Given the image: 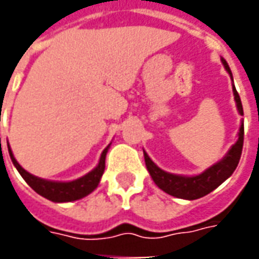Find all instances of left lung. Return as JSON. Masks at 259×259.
Segmentation results:
<instances>
[{
	"mask_svg": "<svg viewBox=\"0 0 259 259\" xmlns=\"http://www.w3.org/2000/svg\"><path fill=\"white\" fill-rule=\"evenodd\" d=\"M223 66L226 69V72L232 79V89H233L234 101H236V108L240 115H243V105L240 100L239 93L236 90L233 84V76L232 70L229 68L228 62L223 58H221ZM243 141H244V120H241L240 123L239 133H237V141L233 146L229 148V151L225 154V157L218 161L209 168H206L204 172L193 176H185V175L169 174L166 170H163L158 166L157 163L148 157V154L144 151V161L148 174L154 180V183L165 191L166 194L174 195L176 198H183V200H197L204 195L209 194L211 191L217 189L218 186H221L232 176L234 169L239 165L241 151H243Z\"/></svg>",
	"mask_w": 259,
	"mask_h": 259,
	"instance_id": "1",
	"label": "left lung"
}]
</instances>
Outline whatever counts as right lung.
<instances>
[{
	"label": "right lung",
	"mask_w": 259,
	"mask_h": 259,
	"mask_svg": "<svg viewBox=\"0 0 259 259\" xmlns=\"http://www.w3.org/2000/svg\"><path fill=\"white\" fill-rule=\"evenodd\" d=\"M109 147H111V144H108L104 148L96 168L90 170L89 174H85L84 176L79 178V179L70 180V182H55V180L37 178V176L29 174L27 170H25L20 166L19 162L16 161V158L14 157V152L11 150L9 144L8 151L15 168L18 169L20 176L25 179L26 183L30 186L37 194L42 195L44 198L53 201V202H70V201L80 200L85 195H89L96 190L97 186L100 185V180H101L104 169H105V158H107V152L109 150Z\"/></svg>",
	"instance_id": "add662e5"
}]
</instances>
